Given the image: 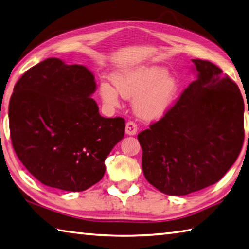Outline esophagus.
<instances>
[{
    "label": "esophagus",
    "instance_id": "esophagus-1",
    "mask_svg": "<svg viewBox=\"0 0 249 249\" xmlns=\"http://www.w3.org/2000/svg\"><path fill=\"white\" fill-rule=\"evenodd\" d=\"M138 131V125L136 122L133 121H128L127 124H125V133L128 136H134Z\"/></svg>",
    "mask_w": 249,
    "mask_h": 249
}]
</instances>
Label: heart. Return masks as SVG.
<instances>
[{
    "label": "heart",
    "instance_id": "obj_1",
    "mask_svg": "<svg viewBox=\"0 0 249 249\" xmlns=\"http://www.w3.org/2000/svg\"><path fill=\"white\" fill-rule=\"evenodd\" d=\"M116 89L108 83L100 84V96L108 106L119 105V93L134 99V109L143 119L153 120L166 112L178 91V83L162 67H139L113 75Z\"/></svg>",
    "mask_w": 249,
    "mask_h": 249
}]
</instances>
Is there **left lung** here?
I'll list each match as a JSON object with an SVG mask.
<instances>
[{
	"mask_svg": "<svg viewBox=\"0 0 249 249\" xmlns=\"http://www.w3.org/2000/svg\"><path fill=\"white\" fill-rule=\"evenodd\" d=\"M193 62L198 80L160 120L138 134L146 180L169 196L215 184L244 143V100L236 83L209 61Z\"/></svg>",
	"mask_w": 249,
	"mask_h": 249,
	"instance_id": "1",
	"label": "left lung"
}]
</instances>
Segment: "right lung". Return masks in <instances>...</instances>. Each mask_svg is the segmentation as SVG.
<instances>
[{"label":"right lung","mask_w":249,"mask_h":249,"mask_svg":"<svg viewBox=\"0 0 249 249\" xmlns=\"http://www.w3.org/2000/svg\"><path fill=\"white\" fill-rule=\"evenodd\" d=\"M83 65L43 60L14 86L8 106L13 147L41 184L83 191L102 179L105 160L124 136V119L104 118Z\"/></svg>","instance_id":"obj_1"}]
</instances>
